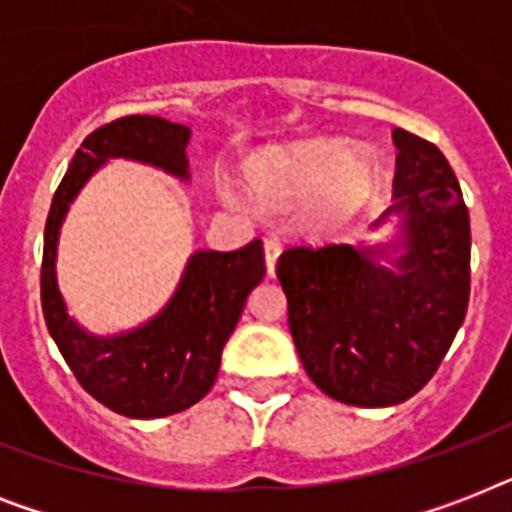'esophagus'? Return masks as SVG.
<instances>
[{
    "label": "esophagus",
    "mask_w": 512,
    "mask_h": 512,
    "mask_svg": "<svg viewBox=\"0 0 512 512\" xmlns=\"http://www.w3.org/2000/svg\"><path fill=\"white\" fill-rule=\"evenodd\" d=\"M263 249H265V268H268V273H273V268H276V260H279V255H281V244L276 239H265Z\"/></svg>",
    "instance_id": "1"
}]
</instances>
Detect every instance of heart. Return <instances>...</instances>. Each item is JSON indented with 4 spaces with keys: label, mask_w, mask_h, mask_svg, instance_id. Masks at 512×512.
I'll list each match as a JSON object with an SVG mask.
<instances>
[{
    "label": "heart",
    "mask_w": 512,
    "mask_h": 512,
    "mask_svg": "<svg viewBox=\"0 0 512 512\" xmlns=\"http://www.w3.org/2000/svg\"><path fill=\"white\" fill-rule=\"evenodd\" d=\"M247 177L252 193L273 209H295L311 201L319 223L348 220L372 185L364 162L348 159L345 148L327 143L268 151L249 162ZM223 196L236 201L231 188H223Z\"/></svg>",
    "instance_id": "heart-1"
}]
</instances>
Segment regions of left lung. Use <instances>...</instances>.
<instances>
[{
    "label": "left lung",
    "instance_id": "obj_1",
    "mask_svg": "<svg viewBox=\"0 0 512 512\" xmlns=\"http://www.w3.org/2000/svg\"><path fill=\"white\" fill-rule=\"evenodd\" d=\"M393 143L396 204L374 228L401 215L398 271L377 263L388 247L350 244H300L276 263L305 372L353 406H393L425 388L470 300V215L454 170L412 132L393 130Z\"/></svg>",
    "mask_w": 512,
    "mask_h": 512
}]
</instances>
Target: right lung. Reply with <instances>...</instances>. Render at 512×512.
I'll return each mask as SVG.
<instances>
[{
  "instance_id": "1",
  "label": "right lung",
  "mask_w": 512,
  "mask_h": 512,
  "mask_svg": "<svg viewBox=\"0 0 512 512\" xmlns=\"http://www.w3.org/2000/svg\"><path fill=\"white\" fill-rule=\"evenodd\" d=\"M191 130L159 116H122L84 138L52 196L44 225L42 313L52 340L87 393L111 412L151 420L183 412L215 385L220 356L249 292L263 281V241L236 252H196L180 287L156 319L114 337L87 335L66 313L55 281L60 223L90 175L116 156L188 177Z\"/></svg>"
}]
</instances>
